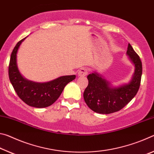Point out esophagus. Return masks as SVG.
Segmentation results:
<instances>
[{
  "label": "esophagus",
  "instance_id": "obj_1",
  "mask_svg": "<svg viewBox=\"0 0 154 154\" xmlns=\"http://www.w3.org/2000/svg\"><path fill=\"white\" fill-rule=\"evenodd\" d=\"M88 73V69L87 68H82L79 72H78V76L79 77H84Z\"/></svg>",
  "mask_w": 154,
  "mask_h": 154
}]
</instances>
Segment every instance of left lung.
I'll use <instances>...</instances> for the list:
<instances>
[{"mask_svg": "<svg viewBox=\"0 0 154 154\" xmlns=\"http://www.w3.org/2000/svg\"><path fill=\"white\" fill-rule=\"evenodd\" d=\"M126 55L134 66V73L128 83L113 86L111 82L97 72L88 75V85L83 92V98L93 111L101 114L118 111L136 96L141 79L142 63L130 43Z\"/></svg>", "mask_w": 154, "mask_h": 154, "instance_id": "obj_1", "label": "left lung"}]
</instances>
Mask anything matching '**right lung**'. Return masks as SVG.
Segmentation results:
<instances>
[{"label": "right lung", "mask_w": 154, "mask_h": 154, "mask_svg": "<svg viewBox=\"0 0 154 154\" xmlns=\"http://www.w3.org/2000/svg\"><path fill=\"white\" fill-rule=\"evenodd\" d=\"M25 37L17 43L13 50L9 66L10 82L17 96L28 105L44 108L51 105L59 98L64 87L75 79V75H65L48 82H35L23 77L17 64V54Z\"/></svg>", "instance_id": "obj_1"}]
</instances>
